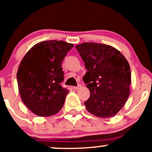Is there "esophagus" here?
I'll list each match as a JSON object with an SVG mask.
<instances>
[{
  "label": "esophagus",
  "instance_id": "obj_1",
  "mask_svg": "<svg viewBox=\"0 0 152 152\" xmlns=\"http://www.w3.org/2000/svg\"><path fill=\"white\" fill-rule=\"evenodd\" d=\"M81 84H78L77 86H74V90H78V89H79V88H81Z\"/></svg>",
  "mask_w": 152,
  "mask_h": 152
}]
</instances>
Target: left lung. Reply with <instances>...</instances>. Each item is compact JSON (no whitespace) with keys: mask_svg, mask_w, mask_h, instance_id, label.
<instances>
[{"mask_svg":"<svg viewBox=\"0 0 152 152\" xmlns=\"http://www.w3.org/2000/svg\"><path fill=\"white\" fill-rule=\"evenodd\" d=\"M76 48L87 72L83 81L90 91L84 102L88 112L99 118L114 116L126 104L130 93L131 71L128 61L114 47L83 43Z\"/></svg>","mask_w":152,"mask_h":152,"instance_id":"obj_1","label":"left lung"}]
</instances>
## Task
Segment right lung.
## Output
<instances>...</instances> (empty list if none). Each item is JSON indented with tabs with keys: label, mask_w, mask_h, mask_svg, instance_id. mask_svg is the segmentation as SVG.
I'll return each mask as SVG.
<instances>
[{
	"label": "right lung",
	"mask_w": 152,
	"mask_h": 152,
	"mask_svg": "<svg viewBox=\"0 0 152 152\" xmlns=\"http://www.w3.org/2000/svg\"><path fill=\"white\" fill-rule=\"evenodd\" d=\"M74 44L50 40L34 45L20 61L17 72L23 102L34 114L49 116L63 107L69 91L63 88V60Z\"/></svg>",
	"instance_id": "1"
}]
</instances>
